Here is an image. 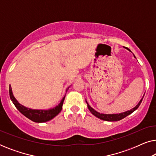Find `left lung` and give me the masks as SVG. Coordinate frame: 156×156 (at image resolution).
Listing matches in <instances>:
<instances>
[{
    "label": "left lung",
    "mask_w": 156,
    "mask_h": 156,
    "mask_svg": "<svg viewBox=\"0 0 156 156\" xmlns=\"http://www.w3.org/2000/svg\"><path fill=\"white\" fill-rule=\"evenodd\" d=\"M128 50L130 51V52H131V50H129V48H126ZM134 57H135V55H133ZM144 98V97H143ZM143 98L141 99L140 100V101L138 102V104L136 105L135 107L132 108V109L129 110V111H127V112H123V113H120V114H100L99 112H97V111L94 109L92 107H91L90 106H89V104H88V102H87V106H88V108L90 111L91 114H92L94 116H95L96 117H97V118H99L100 119H101V120H104V121H120L122 119H124L126 116H129L131 114H132L134 111H136L137 108H138V106H140V104H141L142 102V100H143Z\"/></svg>",
    "instance_id": "8db88e82"
}]
</instances>
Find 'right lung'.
I'll use <instances>...</instances> for the list:
<instances>
[{
  "instance_id": "right-lung-1",
  "label": "right lung",
  "mask_w": 156,
  "mask_h": 156,
  "mask_svg": "<svg viewBox=\"0 0 156 156\" xmlns=\"http://www.w3.org/2000/svg\"><path fill=\"white\" fill-rule=\"evenodd\" d=\"M69 87H68L67 89V91ZM9 94L10 98L12 101V103L16 107L18 108V110L20 112L21 114L24 115L25 116H26L27 119H29L30 120L34 121L36 123H43L46 122L52 119L54 117L57 116L59 112H61L62 109V105L64 100H65V96L63 97V99H62L58 105L55 106L53 108H50L48 110H39V109H32V108H29L25 107V106L21 105L19 102L17 101L16 98L14 97L13 94L12 92V89L10 87V85L9 87Z\"/></svg>"
}]
</instances>
